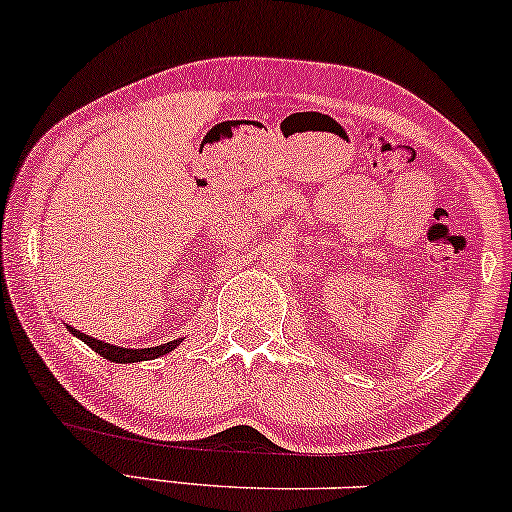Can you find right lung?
I'll return each mask as SVG.
<instances>
[{
  "label": "right lung",
  "mask_w": 512,
  "mask_h": 512,
  "mask_svg": "<svg viewBox=\"0 0 512 512\" xmlns=\"http://www.w3.org/2000/svg\"><path fill=\"white\" fill-rule=\"evenodd\" d=\"M68 331L75 335V338H80L84 345H89L94 349L96 354H101L103 359L108 361H115V364H137V361H148V359H158L163 357V354L172 352L174 347L179 345L181 340H172V342H165V345H158V347H144V349H127V347H118V345H111V342H103V340H96V338H89V335H84L77 331V328L68 326Z\"/></svg>",
  "instance_id": "add662e5"
}]
</instances>
